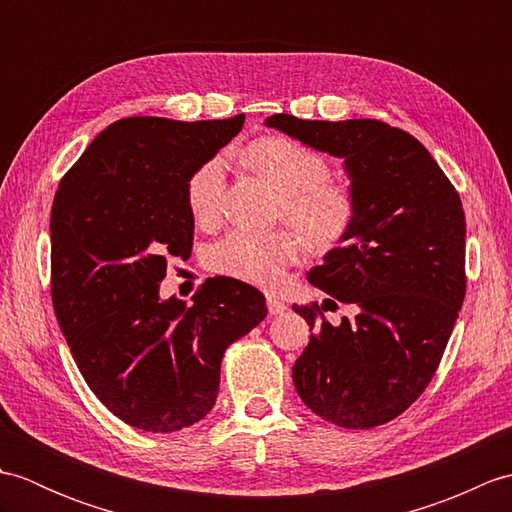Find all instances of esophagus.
I'll list each match as a JSON object with an SVG mask.
<instances>
[{"mask_svg": "<svg viewBox=\"0 0 512 512\" xmlns=\"http://www.w3.org/2000/svg\"><path fill=\"white\" fill-rule=\"evenodd\" d=\"M266 306L270 314H284L288 310V306L284 301H279L277 297H266Z\"/></svg>", "mask_w": 512, "mask_h": 512, "instance_id": "34e87169", "label": "esophagus"}]
</instances>
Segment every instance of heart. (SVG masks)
Returning a JSON list of instances; mask_svg holds the SVG:
<instances>
[{"instance_id":"b5f03b06","label":"heart","mask_w":512,"mask_h":512,"mask_svg":"<svg viewBox=\"0 0 512 512\" xmlns=\"http://www.w3.org/2000/svg\"><path fill=\"white\" fill-rule=\"evenodd\" d=\"M244 160L281 193L279 220L295 226L317 250L339 246L356 222V198L347 184L330 180V162L319 151L288 136H264L250 143ZM226 162L204 160L191 173L187 202L195 222H215L222 209ZM299 232V233H300ZM298 233V234H299ZM292 228L257 235L235 231L213 244L206 264L213 273L259 288H277L286 268L299 259L303 240Z\"/></svg>"}]
</instances>
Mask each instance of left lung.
<instances>
[{
  "instance_id": "left-lung-1",
  "label": "left lung",
  "mask_w": 512,
  "mask_h": 512,
  "mask_svg": "<svg viewBox=\"0 0 512 512\" xmlns=\"http://www.w3.org/2000/svg\"><path fill=\"white\" fill-rule=\"evenodd\" d=\"M268 127L343 158L356 222L308 273L312 286L352 305L339 326L321 306H292L310 343L292 367L295 389L323 420L372 429L400 416L431 383L462 308L466 222L462 200L420 140L398 127L266 118Z\"/></svg>"
}]
</instances>
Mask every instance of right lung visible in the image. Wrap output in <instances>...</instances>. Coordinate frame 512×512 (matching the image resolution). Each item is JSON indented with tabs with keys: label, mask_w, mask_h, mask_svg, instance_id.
Wrapping results in <instances>:
<instances>
[{
	"label": "right lung",
	"mask_w": 512,
	"mask_h": 512,
	"mask_svg": "<svg viewBox=\"0 0 512 512\" xmlns=\"http://www.w3.org/2000/svg\"><path fill=\"white\" fill-rule=\"evenodd\" d=\"M244 125L134 116L96 136L54 193L52 303L85 383L129 427L171 433L215 405L226 347L262 323L259 290L220 277L160 299L167 259L191 255V173Z\"/></svg>",
	"instance_id": "right-lung-1"
}]
</instances>
